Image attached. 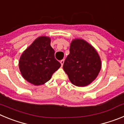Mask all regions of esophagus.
Segmentation results:
<instances>
[{
    "mask_svg": "<svg viewBox=\"0 0 124 124\" xmlns=\"http://www.w3.org/2000/svg\"><path fill=\"white\" fill-rule=\"evenodd\" d=\"M64 60H61V61H60V63H61V66H63V64H64Z\"/></svg>",
    "mask_w": 124,
    "mask_h": 124,
    "instance_id": "obj_1",
    "label": "esophagus"
}]
</instances>
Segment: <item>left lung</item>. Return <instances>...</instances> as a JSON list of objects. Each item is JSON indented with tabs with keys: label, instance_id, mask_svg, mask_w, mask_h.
<instances>
[{
	"label": "left lung",
	"instance_id": "1",
	"mask_svg": "<svg viewBox=\"0 0 124 124\" xmlns=\"http://www.w3.org/2000/svg\"><path fill=\"white\" fill-rule=\"evenodd\" d=\"M63 68L72 84L83 87L97 78L101 69V61L93 46L83 39H74Z\"/></svg>",
	"mask_w": 124,
	"mask_h": 124
}]
</instances>
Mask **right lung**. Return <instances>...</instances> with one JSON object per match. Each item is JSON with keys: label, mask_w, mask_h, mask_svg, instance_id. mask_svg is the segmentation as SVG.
<instances>
[{"label": "right lung", "mask_w": 124, "mask_h": 124, "mask_svg": "<svg viewBox=\"0 0 124 124\" xmlns=\"http://www.w3.org/2000/svg\"><path fill=\"white\" fill-rule=\"evenodd\" d=\"M50 43V37H38L20 58L19 69L23 78L35 86L48 81L61 66L54 58V50Z\"/></svg>", "instance_id": "right-lung-1"}]
</instances>
